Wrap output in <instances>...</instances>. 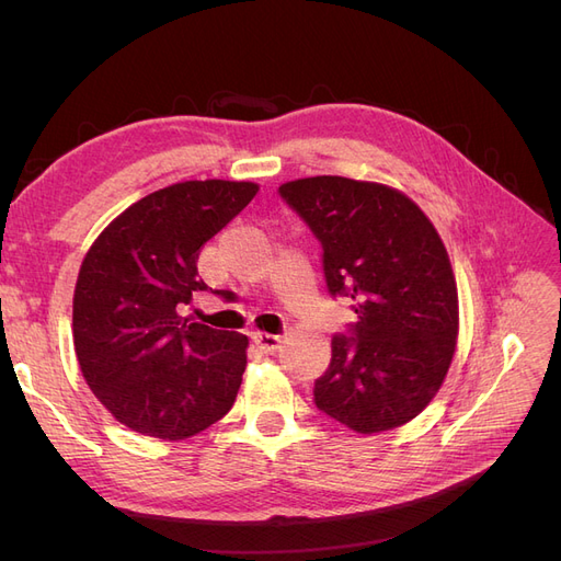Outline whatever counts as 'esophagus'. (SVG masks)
<instances>
[{"label": "esophagus", "mask_w": 561, "mask_h": 561, "mask_svg": "<svg viewBox=\"0 0 561 561\" xmlns=\"http://www.w3.org/2000/svg\"><path fill=\"white\" fill-rule=\"evenodd\" d=\"M252 342L260 346L262 353H276L280 348L283 336L280 334H266V332H254Z\"/></svg>", "instance_id": "esophagus-1"}]
</instances>
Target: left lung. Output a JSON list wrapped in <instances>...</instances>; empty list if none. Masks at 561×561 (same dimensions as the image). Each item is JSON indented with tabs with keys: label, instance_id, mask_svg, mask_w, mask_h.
Wrapping results in <instances>:
<instances>
[{
	"label": "left lung",
	"instance_id": "obj_1",
	"mask_svg": "<svg viewBox=\"0 0 561 561\" xmlns=\"http://www.w3.org/2000/svg\"><path fill=\"white\" fill-rule=\"evenodd\" d=\"M278 194L320 241L328 293L358 313L332 339L316 407L365 435L412 421L443 386L458 334L456 280L431 219L390 186L339 175Z\"/></svg>",
	"mask_w": 561,
	"mask_h": 561
}]
</instances>
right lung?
<instances>
[{
  "instance_id": "right-lung-1",
  "label": "right lung",
  "mask_w": 561,
  "mask_h": 561,
  "mask_svg": "<svg viewBox=\"0 0 561 561\" xmlns=\"http://www.w3.org/2000/svg\"><path fill=\"white\" fill-rule=\"evenodd\" d=\"M257 184L192 180L133 203L81 262L77 360L105 410L135 433L184 439L222 419L248 365V336L184 316L208 285L201 245L239 215Z\"/></svg>"
}]
</instances>
